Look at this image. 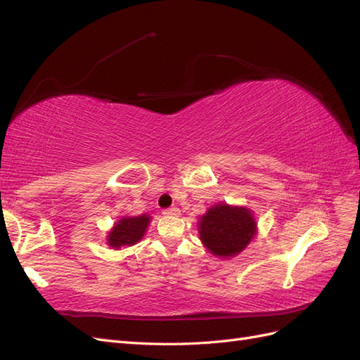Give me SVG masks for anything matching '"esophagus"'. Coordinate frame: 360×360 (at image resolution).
<instances>
[{
    "instance_id": "1",
    "label": "esophagus",
    "mask_w": 360,
    "mask_h": 360,
    "mask_svg": "<svg viewBox=\"0 0 360 360\" xmlns=\"http://www.w3.org/2000/svg\"><path fill=\"white\" fill-rule=\"evenodd\" d=\"M162 213L165 214V216H179L180 210L177 209V207H171V209H165Z\"/></svg>"
}]
</instances>
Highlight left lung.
<instances>
[{"mask_svg":"<svg viewBox=\"0 0 360 360\" xmlns=\"http://www.w3.org/2000/svg\"><path fill=\"white\" fill-rule=\"evenodd\" d=\"M202 245L217 257H234L250 243L257 234L252 212L245 207L216 204L198 222Z\"/></svg>","mask_w":360,"mask_h":360,"instance_id":"1","label":"left lung"}]
</instances>
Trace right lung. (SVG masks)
Listing matches in <instances>:
<instances>
[{
  "label": "right lung",
  "mask_w": 360,
  "mask_h": 360,
  "mask_svg": "<svg viewBox=\"0 0 360 360\" xmlns=\"http://www.w3.org/2000/svg\"><path fill=\"white\" fill-rule=\"evenodd\" d=\"M148 222V214L122 217L108 234V245L112 249H120L122 246H132L138 243L144 237Z\"/></svg>",
  "instance_id": "obj_1"
}]
</instances>
